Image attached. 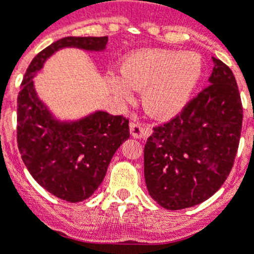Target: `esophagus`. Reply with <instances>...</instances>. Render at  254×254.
<instances>
[{"instance_id":"1","label":"esophagus","mask_w":254,"mask_h":254,"mask_svg":"<svg viewBox=\"0 0 254 254\" xmlns=\"http://www.w3.org/2000/svg\"><path fill=\"white\" fill-rule=\"evenodd\" d=\"M129 131H131V134L134 138H142L147 137L151 129L149 127H145V126H142L138 122H132L129 125Z\"/></svg>"}]
</instances>
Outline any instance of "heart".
Instances as JSON below:
<instances>
[{"mask_svg": "<svg viewBox=\"0 0 254 254\" xmlns=\"http://www.w3.org/2000/svg\"><path fill=\"white\" fill-rule=\"evenodd\" d=\"M122 80L112 82L114 93L131 98L129 88L142 90L145 111L155 117H169L185 107L202 75V61L197 53L165 49L136 52L121 67Z\"/></svg>", "mask_w": 254, "mask_h": 254, "instance_id": "b5f03b06", "label": "heart"}]
</instances>
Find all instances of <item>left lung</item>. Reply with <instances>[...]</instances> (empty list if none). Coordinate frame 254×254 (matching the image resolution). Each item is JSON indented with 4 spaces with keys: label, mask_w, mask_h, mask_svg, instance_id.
Listing matches in <instances>:
<instances>
[{
    "label": "left lung",
    "mask_w": 254,
    "mask_h": 254,
    "mask_svg": "<svg viewBox=\"0 0 254 254\" xmlns=\"http://www.w3.org/2000/svg\"><path fill=\"white\" fill-rule=\"evenodd\" d=\"M212 61L210 85L169 122L154 127L143 149L147 190L167 210L210 198L234 164L243 122L241 94L232 69Z\"/></svg>",
    "instance_id": "8db88e82"
}]
</instances>
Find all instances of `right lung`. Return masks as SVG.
<instances>
[{"mask_svg": "<svg viewBox=\"0 0 254 254\" xmlns=\"http://www.w3.org/2000/svg\"><path fill=\"white\" fill-rule=\"evenodd\" d=\"M107 37H66L31 61L17 95V146L31 177L67 202L89 198L99 187L117 149L129 137L128 120L95 112L77 122L60 123L38 99L33 77L58 49L103 51Z\"/></svg>", "mask_w": 254, "mask_h": 254, "instance_id": "1", "label": "right lung"}]
</instances>
